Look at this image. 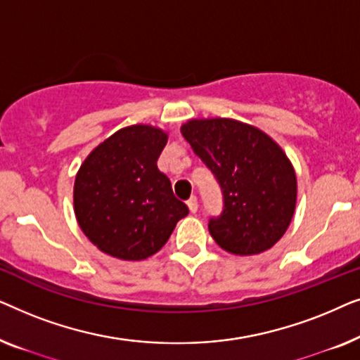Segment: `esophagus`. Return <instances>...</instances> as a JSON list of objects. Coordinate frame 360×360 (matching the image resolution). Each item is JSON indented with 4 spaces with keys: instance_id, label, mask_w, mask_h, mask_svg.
<instances>
[{
    "instance_id": "1",
    "label": "esophagus",
    "mask_w": 360,
    "mask_h": 360,
    "mask_svg": "<svg viewBox=\"0 0 360 360\" xmlns=\"http://www.w3.org/2000/svg\"><path fill=\"white\" fill-rule=\"evenodd\" d=\"M186 205H188V210L191 213H196V211H198V198H196V196H191V198L186 201Z\"/></svg>"
}]
</instances>
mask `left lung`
<instances>
[{
    "mask_svg": "<svg viewBox=\"0 0 360 360\" xmlns=\"http://www.w3.org/2000/svg\"><path fill=\"white\" fill-rule=\"evenodd\" d=\"M181 134L223 195V210L208 221L216 244L236 255L272 248L297 203V176L283 150L257 127L224 117L188 121Z\"/></svg>",
    "mask_w": 360,
    "mask_h": 360,
    "instance_id": "left-lung-1",
    "label": "left lung"
}]
</instances>
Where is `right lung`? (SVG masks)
<instances>
[{
	"label": "right lung",
	"mask_w": 360,
	"mask_h": 360,
	"mask_svg": "<svg viewBox=\"0 0 360 360\" xmlns=\"http://www.w3.org/2000/svg\"><path fill=\"white\" fill-rule=\"evenodd\" d=\"M164 131L129 126L96 147L75 180L73 203L80 228L98 249L122 260H142L164 248L188 214L169 176L157 169Z\"/></svg>",
	"instance_id": "right-lung-1"
}]
</instances>
